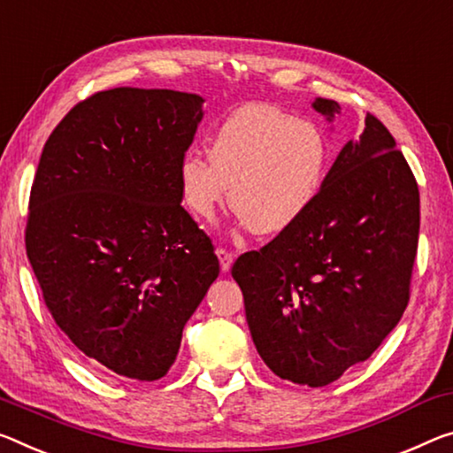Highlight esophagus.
I'll return each mask as SVG.
<instances>
[{
    "label": "esophagus",
    "instance_id": "esophagus-1",
    "mask_svg": "<svg viewBox=\"0 0 453 453\" xmlns=\"http://www.w3.org/2000/svg\"><path fill=\"white\" fill-rule=\"evenodd\" d=\"M218 257H219L221 272H229V270H232V264H234V254H232V252H227L226 248H219V250H218Z\"/></svg>",
    "mask_w": 453,
    "mask_h": 453
}]
</instances>
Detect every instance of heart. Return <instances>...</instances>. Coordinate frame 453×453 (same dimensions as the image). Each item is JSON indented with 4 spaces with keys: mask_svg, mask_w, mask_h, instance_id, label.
Returning a JSON list of instances; mask_svg holds the SVG:
<instances>
[{
    "mask_svg": "<svg viewBox=\"0 0 453 453\" xmlns=\"http://www.w3.org/2000/svg\"><path fill=\"white\" fill-rule=\"evenodd\" d=\"M325 133L272 104L235 109L211 136L210 159L181 157L177 167L183 203L211 221L232 207L260 235L292 229L312 210L328 173Z\"/></svg>",
    "mask_w": 453,
    "mask_h": 453,
    "instance_id": "obj_1",
    "label": "heart"
}]
</instances>
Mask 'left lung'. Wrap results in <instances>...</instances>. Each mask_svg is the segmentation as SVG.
<instances>
[{"mask_svg":"<svg viewBox=\"0 0 453 453\" xmlns=\"http://www.w3.org/2000/svg\"><path fill=\"white\" fill-rule=\"evenodd\" d=\"M330 125L339 103L314 98ZM419 189L375 117L349 141L303 221L234 264L257 355L286 381L325 387L369 358L409 303Z\"/></svg>","mask_w":453,"mask_h":453,"instance_id":"left-lung-1","label":"left lung"}]
</instances>
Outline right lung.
<instances>
[{"label":"right lung","mask_w":453,"mask_h":453,"mask_svg":"<svg viewBox=\"0 0 453 453\" xmlns=\"http://www.w3.org/2000/svg\"><path fill=\"white\" fill-rule=\"evenodd\" d=\"M203 103L119 86L76 104L42 150L27 260L56 325L119 377L157 381L169 371L219 274L177 181Z\"/></svg>","instance_id":"add662e5"}]
</instances>
